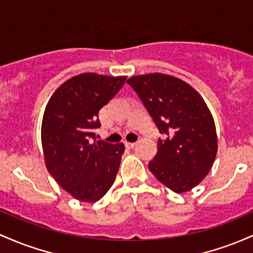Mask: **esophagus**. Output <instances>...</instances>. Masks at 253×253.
Returning a JSON list of instances; mask_svg holds the SVG:
<instances>
[{
    "instance_id": "1",
    "label": "esophagus",
    "mask_w": 253,
    "mask_h": 253,
    "mask_svg": "<svg viewBox=\"0 0 253 253\" xmlns=\"http://www.w3.org/2000/svg\"><path fill=\"white\" fill-rule=\"evenodd\" d=\"M124 144H126V148H134L136 146V142H124Z\"/></svg>"
}]
</instances>
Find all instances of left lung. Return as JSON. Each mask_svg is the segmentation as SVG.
<instances>
[{"mask_svg":"<svg viewBox=\"0 0 253 253\" xmlns=\"http://www.w3.org/2000/svg\"><path fill=\"white\" fill-rule=\"evenodd\" d=\"M126 82L165 135L148 164L150 172L177 194L195 188L211 171L217 152L214 119L203 98L186 82L160 73Z\"/></svg>","mask_w":253,"mask_h":253,"instance_id":"1","label":"left lung"}]
</instances>
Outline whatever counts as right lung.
Returning a JSON list of instances; mask_svg holds the SVG:
<instances>
[{"mask_svg": "<svg viewBox=\"0 0 253 253\" xmlns=\"http://www.w3.org/2000/svg\"><path fill=\"white\" fill-rule=\"evenodd\" d=\"M126 76L84 73L56 89L45 107L42 144L47 171L81 202H96L117 175L123 143L98 141V113L118 93Z\"/></svg>", "mask_w": 253, "mask_h": 253, "instance_id": "add662e5", "label": "right lung"}]
</instances>
